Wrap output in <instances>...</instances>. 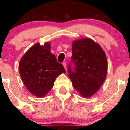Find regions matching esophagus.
<instances>
[{
    "label": "esophagus",
    "mask_w": 130,
    "mask_h": 130,
    "mask_svg": "<svg viewBox=\"0 0 130 130\" xmlns=\"http://www.w3.org/2000/svg\"><path fill=\"white\" fill-rule=\"evenodd\" d=\"M63 65L66 71H67V66H66V62H63Z\"/></svg>",
    "instance_id": "esophagus-1"
}]
</instances>
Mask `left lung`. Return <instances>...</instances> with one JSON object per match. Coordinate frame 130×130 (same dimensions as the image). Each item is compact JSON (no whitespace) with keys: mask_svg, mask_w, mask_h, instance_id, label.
I'll use <instances>...</instances> for the list:
<instances>
[{"mask_svg":"<svg viewBox=\"0 0 130 130\" xmlns=\"http://www.w3.org/2000/svg\"><path fill=\"white\" fill-rule=\"evenodd\" d=\"M72 50L75 68L72 71L69 66L68 76L82 96L91 97L105 80L108 70L105 53L99 44L89 38L73 41Z\"/></svg>","mask_w":130,"mask_h":130,"instance_id":"obj_1","label":"left lung"}]
</instances>
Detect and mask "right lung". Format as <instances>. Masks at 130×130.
Instances as JSON below:
<instances>
[{
    "label": "right lung",
    "mask_w": 130,
    "mask_h": 130,
    "mask_svg": "<svg viewBox=\"0 0 130 130\" xmlns=\"http://www.w3.org/2000/svg\"><path fill=\"white\" fill-rule=\"evenodd\" d=\"M51 44L37 43L22 57L19 63L21 79L28 91L35 96H45L53 88L56 77L66 73L63 66L50 51Z\"/></svg>",
    "instance_id": "obj_1"
}]
</instances>
